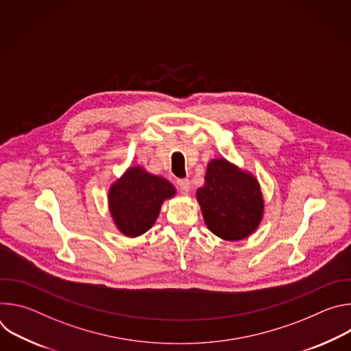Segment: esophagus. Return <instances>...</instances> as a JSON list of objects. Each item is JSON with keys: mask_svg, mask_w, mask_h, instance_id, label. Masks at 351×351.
I'll return each mask as SVG.
<instances>
[{"mask_svg": "<svg viewBox=\"0 0 351 351\" xmlns=\"http://www.w3.org/2000/svg\"><path fill=\"white\" fill-rule=\"evenodd\" d=\"M178 187L183 194H187L190 191V180L189 179H178Z\"/></svg>", "mask_w": 351, "mask_h": 351, "instance_id": "1", "label": "esophagus"}]
</instances>
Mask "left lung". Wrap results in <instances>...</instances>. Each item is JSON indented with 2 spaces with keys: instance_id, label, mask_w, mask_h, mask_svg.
Here are the masks:
<instances>
[{
  "instance_id": "1",
  "label": "left lung",
  "mask_w": 351,
  "mask_h": 351,
  "mask_svg": "<svg viewBox=\"0 0 351 351\" xmlns=\"http://www.w3.org/2000/svg\"><path fill=\"white\" fill-rule=\"evenodd\" d=\"M197 202L207 228L218 237L237 241L252 234L264 214L258 180L223 158L210 161Z\"/></svg>"
}]
</instances>
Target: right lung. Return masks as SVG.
<instances>
[{"label":"right lung","instance_id":"obj_1","mask_svg":"<svg viewBox=\"0 0 351 351\" xmlns=\"http://www.w3.org/2000/svg\"><path fill=\"white\" fill-rule=\"evenodd\" d=\"M175 193L165 178L130 167L110 189V213L121 233L136 237L156 223L162 203Z\"/></svg>","mask_w":351,"mask_h":351}]
</instances>
